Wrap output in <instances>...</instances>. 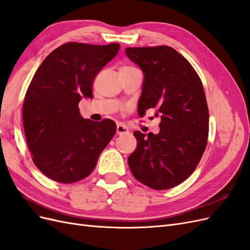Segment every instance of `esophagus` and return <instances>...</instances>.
Segmentation results:
<instances>
[{"label": "esophagus", "instance_id": "1", "mask_svg": "<svg viewBox=\"0 0 250 250\" xmlns=\"http://www.w3.org/2000/svg\"><path fill=\"white\" fill-rule=\"evenodd\" d=\"M128 132H129V130H128V128L126 126H124L123 124H118V126H117V134L118 135H123Z\"/></svg>", "mask_w": 250, "mask_h": 250}]
</instances>
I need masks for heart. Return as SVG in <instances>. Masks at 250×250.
<instances>
[{
  "instance_id": "obj_1",
  "label": "heart",
  "mask_w": 250,
  "mask_h": 250,
  "mask_svg": "<svg viewBox=\"0 0 250 250\" xmlns=\"http://www.w3.org/2000/svg\"><path fill=\"white\" fill-rule=\"evenodd\" d=\"M134 70H138V69L134 66H131V65H123L120 69V72H129V71H134Z\"/></svg>"
}]
</instances>
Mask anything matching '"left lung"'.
Masks as SVG:
<instances>
[{
	"label": "left lung",
	"mask_w": 250,
	"mask_h": 250,
	"mask_svg": "<svg viewBox=\"0 0 250 250\" xmlns=\"http://www.w3.org/2000/svg\"><path fill=\"white\" fill-rule=\"evenodd\" d=\"M145 75L138 112L153 108L160 133L133 134L137 149L128 157L140 183L167 190L185 181L197 167L208 138V108L202 82L192 64L168 46L126 48Z\"/></svg>",
	"instance_id": "1"
}]
</instances>
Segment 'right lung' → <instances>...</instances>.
Returning <instances> with one entry per match:
<instances>
[{
    "instance_id": "1",
    "label": "right lung",
    "mask_w": 250,
    "mask_h": 250,
    "mask_svg": "<svg viewBox=\"0 0 250 250\" xmlns=\"http://www.w3.org/2000/svg\"><path fill=\"white\" fill-rule=\"evenodd\" d=\"M119 43L105 46L70 42L44 58L30 82L22 123L34 165L49 178L76 183L95 169L116 133V123L84 120L81 98H93L97 74L115 57Z\"/></svg>"
}]
</instances>
